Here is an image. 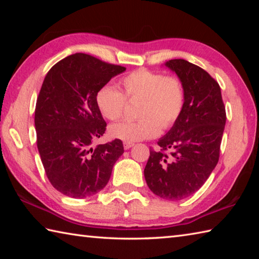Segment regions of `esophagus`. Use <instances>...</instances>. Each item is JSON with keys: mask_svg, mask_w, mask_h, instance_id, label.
<instances>
[{"mask_svg": "<svg viewBox=\"0 0 259 259\" xmlns=\"http://www.w3.org/2000/svg\"><path fill=\"white\" fill-rule=\"evenodd\" d=\"M134 146H135L134 142H124V144H123V147H124V149H125V150L130 149V148H131V147H134Z\"/></svg>", "mask_w": 259, "mask_h": 259, "instance_id": "obj_1", "label": "esophagus"}]
</instances>
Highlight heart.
<instances>
[{"mask_svg":"<svg viewBox=\"0 0 259 259\" xmlns=\"http://www.w3.org/2000/svg\"><path fill=\"white\" fill-rule=\"evenodd\" d=\"M123 95L118 88L103 85L96 96L99 111L108 120H118L124 112L126 99H142L140 120H123L110 125L112 138L124 142H136L156 137L161 126L169 128L176 123L185 107L186 93L183 82L177 76L164 75L146 69H139L121 80Z\"/></svg>","mask_w":259,"mask_h":259,"instance_id":"obj_1","label":"heart"}]
</instances>
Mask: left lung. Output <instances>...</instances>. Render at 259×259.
<instances>
[{
    "label": "left lung",
    "mask_w": 259,
    "mask_h": 259,
    "mask_svg": "<svg viewBox=\"0 0 259 259\" xmlns=\"http://www.w3.org/2000/svg\"><path fill=\"white\" fill-rule=\"evenodd\" d=\"M164 65L183 82L186 101L180 118L158 141L161 150H150L145 178L155 195L181 200L195 194L216 167L226 110L221 87L205 70L184 59Z\"/></svg>",
    "instance_id": "left-lung-1"
}]
</instances>
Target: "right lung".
Returning a JSON list of instances; mask_svg holds the SVG:
<instances>
[{"label": "right lung", "instance_id": "right-lung-1", "mask_svg": "<svg viewBox=\"0 0 259 259\" xmlns=\"http://www.w3.org/2000/svg\"><path fill=\"white\" fill-rule=\"evenodd\" d=\"M124 71L121 65L75 53L46 75L35 106L36 145L48 179L65 196L82 199L102 190L124 151L119 139L93 148L107 126L97 92Z\"/></svg>", "mask_w": 259, "mask_h": 259}]
</instances>
